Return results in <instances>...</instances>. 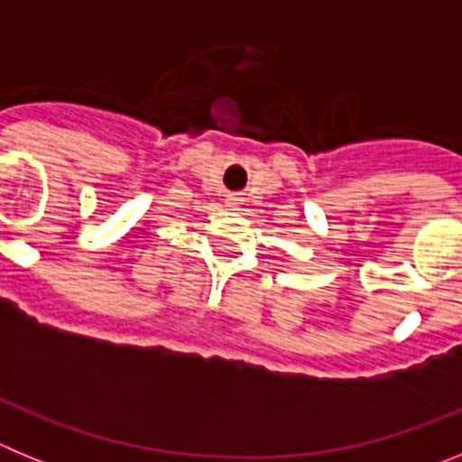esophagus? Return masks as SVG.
Masks as SVG:
<instances>
[{
	"label": "esophagus",
	"instance_id": "esophagus-1",
	"mask_svg": "<svg viewBox=\"0 0 462 462\" xmlns=\"http://www.w3.org/2000/svg\"><path fill=\"white\" fill-rule=\"evenodd\" d=\"M240 203H243V199H240L238 194H228L226 196V206L231 208V210H236V208H238Z\"/></svg>",
	"mask_w": 462,
	"mask_h": 462
}]
</instances>
